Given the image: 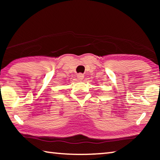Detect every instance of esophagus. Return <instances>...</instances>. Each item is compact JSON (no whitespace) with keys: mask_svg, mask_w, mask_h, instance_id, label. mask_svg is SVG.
Returning a JSON list of instances; mask_svg holds the SVG:
<instances>
[{"mask_svg":"<svg viewBox=\"0 0 160 160\" xmlns=\"http://www.w3.org/2000/svg\"><path fill=\"white\" fill-rule=\"evenodd\" d=\"M77 78H78V79L80 80H82L83 78H84V75L82 74V73H78V74L77 75Z\"/></svg>","mask_w":160,"mask_h":160,"instance_id":"34e87169","label":"esophagus"}]
</instances>
